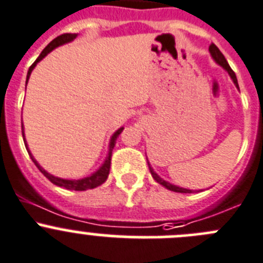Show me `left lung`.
I'll return each mask as SVG.
<instances>
[{
    "label": "left lung",
    "mask_w": 263,
    "mask_h": 263,
    "mask_svg": "<svg viewBox=\"0 0 263 263\" xmlns=\"http://www.w3.org/2000/svg\"><path fill=\"white\" fill-rule=\"evenodd\" d=\"M209 51H210V54H212L213 60H214L215 62L218 63V65L222 66V67L224 68V70L227 71L228 73H230V76H231L232 82L235 83V85H236V88H237V89H239V84H237L236 75H235V72H234V71H232V68L230 67V65H228V62H227V60H226V58H224V55H223V54L220 53L219 49L217 48V45H214V44H212V45L209 46ZM146 159H148V158H146ZM148 166H149V170H151V174H152V176H153L154 180H156L157 183L161 184V185H163V187H165V188H167V190L173 191V192H179V193H195V192H201V191H202V190H198V191L187 190V188H181V187H178V185H174V184H171V183H168V181L163 180V179H162L161 176L158 175V174L154 173L153 167H152V166H151V163H149V161H148Z\"/></svg>",
    "instance_id": "left-lung-1"
}]
</instances>
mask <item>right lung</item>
I'll list each match as a JSON object with an SVG mask.
<instances>
[{
    "label": "right lung",
    "mask_w": 263,
    "mask_h": 263,
    "mask_svg": "<svg viewBox=\"0 0 263 263\" xmlns=\"http://www.w3.org/2000/svg\"><path fill=\"white\" fill-rule=\"evenodd\" d=\"M76 36H78V33H63V35L58 36V37L54 39L53 41H51L50 44H48V46H46L45 49H44L43 51H41V54L37 57V60L33 62V65L29 67L28 72H27V80H26V85L27 83H28V79L29 76H31V72L32 70L35 68V66L37 65L39 62H40L43 58H45L46 55H48L49 53H50L51 50H54L55 48H58L60 45H63V44H67V43H71V41L73 40V39H76ZM122 131H123V127H120L119 129H117V131L112 134L111 139H110V143H109V152H107V156L106 158H105L104 163L101 165V167L98 168L97 171H95L93 174H90L89 176H85V178H82V179H78V180H71V179H62V178H57V176L51 175V174H49L48 171L44 170L43 167H41L40 165L37 163V161H36L35 158H33V156L31 154V152H29L28 149V145H27L26 143V137H24V128H23V124H22V134H23V140H24V144H26V148H27V152H28L29 157H31V159L33 161V163H35L36 166H37L39 170L41 171V173L44 174V175L46 176V178L49 179V180L51 181L53 184H55V185H58V187H62L65 188V190H71V191H87V190H93V188L98 187V185H101L102 183H105L107 179V176H109V173H110V165H111V153H112V149H114L115 146V141H117L118 136H119L120 134H122Z\"/></svg>",
    "instance_id": "add662e5"
}]
</instances>
